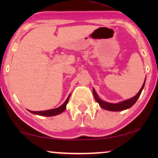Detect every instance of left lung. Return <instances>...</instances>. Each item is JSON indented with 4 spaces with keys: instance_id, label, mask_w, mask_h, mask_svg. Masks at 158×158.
I'll list each match as a JSON object with an SVG mask.
<instances>
[{
    "instance_id": "obj_1",
    "label": "left lung",
    "mask_w": 158,
    "mask_h": 158,
    "mask_svg": "<svg viewBox=\"0 0 158 158\" xmlns=\"http://www.w3.org/2000/svg\"><path fill=\"white\" fill-rule=\"evenodd\" d=\"M144 84H145V81L142 85V87L141 88V89L139 91V93L136 95L135 97L131 98L129 100H126L124 101H122V102L118 103H107L105 102L98 98V96H97L96 91H95L94 88L93 89V92H94V98L96 99V101L99 103V105L101 106V107H102L103 109H104L106 110H109V111H123V110L127 109L129 108H130L132 106L135 104L136 103V101H137L138 98L141 94L142 90L144 88Z\"/></svg>"
}]
</instances>
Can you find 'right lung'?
I'll return each instance as SVG.
<instances>
[{"label":"right lung","mask_w":158,"mask_h":158,"mask_svg":"<svg viewBox=\"0 0 158 158\" xmlns=\"http://www.w3.org/2000/svg\"><path fill=\"white\" fill-rule=\"evenodd\" d=\"M70 94L69 95V96L67 98V100L64 101V103L62 106H60V107L57 108V109H50V110H46V111H29L32 114H36V115H40V116H52L57 115V114H61L62 112H63L66 109V105L68 103L69 98H70Z\"/></svg>","instance_id":"add662e5"}]
</instances>
